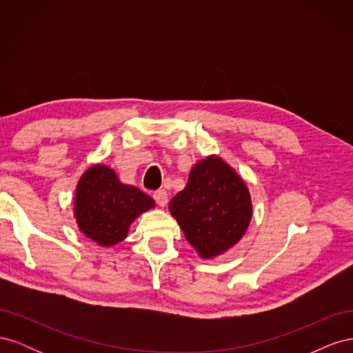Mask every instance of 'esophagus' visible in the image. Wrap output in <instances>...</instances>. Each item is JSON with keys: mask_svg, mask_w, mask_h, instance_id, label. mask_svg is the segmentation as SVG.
<instances>
[{"mask_svg": "<svg viewBox=\"0 0 353 353\" xmlns=\"http://www.w3.org/2000/svg\"><path fill=\"white\" fill-rule=\"evenodd\" d=\"M153 197H154L156 203H157L160 208H165L168 205V193H166V190L156 191V193L153 194Z\"/></svg>", "mask_w": 353, "mask_h": 353, "instance_id": "esophagus-1", "label": "esophagus"}]
</instances>
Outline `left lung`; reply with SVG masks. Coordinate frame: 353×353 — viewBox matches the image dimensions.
I'll return each instance as SVG.
<instances>
[{
    "instance_id": "8db88e82",
    "label": "left lung",
    "mask_w": 353,
    "mask_h": 353,
    "mask_svg": "<svg viewBox=\"0 0 353 353\" xmlns=\"http://www.w3.org/2000/svg\"><path fill=\"white\" fill-rule=\"evenodd\" d=\"M169 212L201 259H215L248 232L253 216L244 179L218 154L191 166L184 190L169 201Z\"/></svg>"
}]
</instances>
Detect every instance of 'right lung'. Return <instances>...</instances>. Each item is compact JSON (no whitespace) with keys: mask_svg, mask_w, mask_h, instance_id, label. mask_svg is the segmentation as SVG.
<instances>
[{"mask_svg":"<svg viewBox=\"0 0 353 353\" xmlns=\"http://www.w3.org/2000/svg\"><path fill=\"white\" fill-rule=\"evenodd\" d=\"M154 208L150 196L135 185L123 184L114 169L95 163L78 181L73 218L85 237L101 248H113L126 239L138 216Z\"/></svg>","mask_w":353,"mask_h":353,"instance_id":"right-lung-1","label":"right lung"}]
</instances>
